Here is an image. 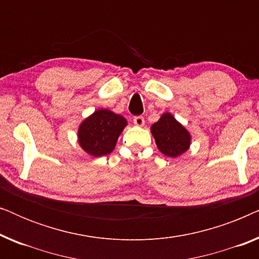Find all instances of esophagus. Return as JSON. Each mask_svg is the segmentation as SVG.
Wrapping results in <instances>:
<instances>
[{
  "label": "esophagus",
  "instance_id": "34e87169",
  "mask_svg": "<svg viewBox=\"0 0 259 259\" xmlns=\"http://www.w3.org/2000/svg\"><path fill=\"white\" fill-rule=\"evenodd\" d=\"M133 122H134V125H137V126H139V127H143L145 125V119L141 115L134 116Z\"/></svg>",
  "mask_w": 259,
  "mask_h": 259
}]
</instances>
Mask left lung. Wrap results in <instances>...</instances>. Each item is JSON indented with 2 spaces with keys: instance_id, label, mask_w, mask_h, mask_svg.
I'll return each mask as SVG.
<instances>
[{
  "instance_id": "1",
  "label": "left lung",
  "mask_w": 259,
  "mask_h": 259,
  "mask_svg": "<svg viewBox=\"0 0 259 259\" xmlns=\"http://www.w3.org/2000/svg\"><path fill=\"white\" fill-rule=\"evenodd\" d=\"M151 133L162 154L177 158L190 148L191 134L171 113H164L151 126Z\"/></svg>"
}]
</instances>
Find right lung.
Returning <instances> with one entry per match:
<instances>
[{"label":"right lung","mask_w":259,"mask_h":259,"mask_svg":"<svg viewBox=\"0 0 259 259\" xmlns=\"http://www.w3.org/2000/svg\"><path fill=\"white\" fill-rule=\"evenodd\" d=\"M126 126L127 120L122 115L109 109H98L80 123L77 141L92 157L107 155L114 150L118 138Z\"/></svg>","instance_id":"1"}]
</instances>
